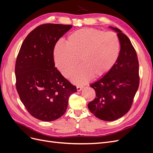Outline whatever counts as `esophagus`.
Returning <instances> with one entry per match:
<instances>
[{
  "label": "esophagus",
  "instance_id": "34e87169",
  "mask_svg": "<svg viewBox=\"0 0 153 153\" xmlns=\"http://www.w3.org/2000/svg\"><path fill=\"white\" fill-rule=\"evenodd\" d=\"M83 88H84V87H82V86H79V85L77 86V87H76L77 91H80L83 89Z\"/></svg>",
  "mask_w": 153,
  "mask_h": 153
}]
</instances>
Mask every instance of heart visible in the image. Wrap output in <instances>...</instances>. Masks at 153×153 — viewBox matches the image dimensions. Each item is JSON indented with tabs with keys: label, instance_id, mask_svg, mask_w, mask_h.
Returning <instances> with one entry per match:
<instances>
[{
	"label": "heart",
	"instance_id": "heart-1",
	"mask_svg": "<svg viewBox=\"0 0 153 153\" xmlns=\"http://www.w3.org/2000/svg\"><path fill=\"white\" fill-rule=\"evenodd\" d=\"M120 42L114 32L86 28L69 35L66 45L58 43L53 52L55 65L68 76L79 62L82 65L69 78L77 84L87 82L94 76H105L116 63L119 56Z\"/></svg>",
	"mask_w": 153,
	"mask_h": 153
}]
</instances>
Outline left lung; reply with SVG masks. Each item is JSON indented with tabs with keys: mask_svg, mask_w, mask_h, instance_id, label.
<instances>
[{
	"mask_svg": "<svg viewBox=\"0 0 153 153\" xmlns=\"http://www.w3.org/2000/svg\"><path fill=\"white\" fill-rule=\"evenodd\" d=\"M109 27L117 32L121 45L119 56L111 70L91 85L96 98L88 108L98 119L113 121L130 109L140 78L137 55L130 40L120 29Z\"/></svg>",
	"mask_w": 153,
	"mask_h": 153,
	"instance_id": "obj_1",
	"label": "left lung"
}]
</instances>
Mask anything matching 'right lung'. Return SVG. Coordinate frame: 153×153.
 <instances>
[{
    "label": "right lung",
    "instance_id": "add662e5",
    "mask_svg": "<svg viewBox=\"0 0 153 153\" xmlns=\"http://www.w3.org/2000/svg\"><path fill=\"white\" fill-rule=\"evenodd\" d=\"M71 25L47 24L37 27L23 42L15 64L16 87L29 114L43 121L61 117L76 87L55 68L53 50Z\"/></svg>",
    "mask_w": 153,
    "mask_h": 153
}]
</instances>
